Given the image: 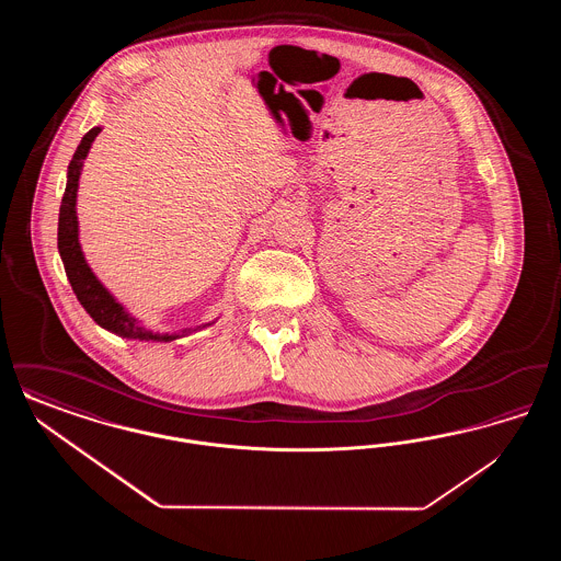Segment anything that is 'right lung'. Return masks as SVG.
I'll use <instances>...</instances> for the list:
<instances>
[{
  "instance_id": "right-lung-1",
  "label": "right lung",
  "mask_w": 561,
  "mask_h": 561,
  "mask_svg": "<svg viewBox=\"0 0 561 561\" xmlns=\"http://www.w3.org/2000/svg\"><path fill=\"white\" fill-rule=\"evenodd\" d=\"M101 128H92L90 133L83 134L78 151L73 153V160L67 170V187L60 202V214H58V252L65 265V273L69 277V284L78 296L81 307L88 311V316L96 321L101 328H105L113 334H119L124 339H138V341H174L181 334H160L145 330L133 316L108 294L107 288L96 279L92 268L88 267L83 252H81L80 238H78V187H80V174L83 160L99 136ZM210 325V323H208ZM197 330V328H195ZM193 332V328L183 330V336Z\"/></svg>"
}]
</instances>
